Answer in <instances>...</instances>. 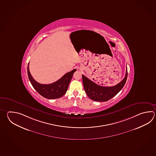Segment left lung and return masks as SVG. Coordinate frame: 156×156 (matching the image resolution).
Masks as SVG:
<instances>
[{
    "label": "left lung",
    "instance_id": "8db88e82",
    "mask_svg": "<svg viewBox=\"0 0 156 156\" xmlns=\"http://www.w3.org/2000/svg\"><path fill=\"white\" fill-rule=\"evenodd\" d=\"M127 69L124 79L113 87L99 86L82 75L84 88L87 95L92 100L98 102H106L112 98L124 87L127 78Z\"/></svg>",
    "mask_w": 156,
    "mask_h": 156
}]
</instances>
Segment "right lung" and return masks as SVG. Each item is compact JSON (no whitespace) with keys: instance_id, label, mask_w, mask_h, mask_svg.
I'll list each match as a JSON object with an SVG mask.
<instances>
[{"instance_id":"right-lung-1","label":"right lung","mask_w":156,"mask_h":156,"mask_svg":"<svg viewBox=\"0 0 156 156\" xmlns=\"http://www.w3.org/2000/svg\"><path fill=\"white\" fill-rule=\"evenodd\" d=\"M29 62L27 68L29 80L35 90L45 98L53 99L61 98L66 93L73 74L76 69H73L64 75L59 80L49 84H43L36 82L30 74L29 69Z\"/></svg>"}]
</instances>
